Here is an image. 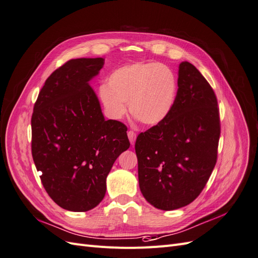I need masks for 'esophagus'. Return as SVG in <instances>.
Instances as JSON below:
<instances>
[{"label":"esophagus","instance_id":"esophagus-1","mask_svg":"<svg viewBox=\"0 0 258 258\" xmlns=\"http://www.w3.org/2000/svg\"><path fill=\"white\" fill-rule=\"evenodd\" d=\"M127 136H128V139L131 141L132 145L135 144V140H136V133L134 131H128L127 132Z\"/></svg>","mask_w":258,"mask_h":258}]
</instances>
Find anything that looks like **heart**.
<instances>
[{"mask_svg":"<svg viewBox=\"0 0 258 258\" xmlns=\"http://www.w3.org/2000/svg\"><path fill=\"white\" fill-rule=\"evenodd\" d=\"M177 79L157 62H136L119 68L99 89V97L108 117L120 120L126 112L145 125H156L170 113L176 102Z\"/></svg>","mask_w":258,"mask_h":258,"instance_id":"obj_1","label":"heart"}]
</instances>
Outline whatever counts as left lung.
Segmentation results:
<instances>
[{
  "instance_id": "left-lung-1",
  "label": "left lung",
  "mask_w": 258,
  "mask_h": 258,
  "mask_svg": "<svg viewBox=\"0 0 258 258\" xmlns=\"http://www.w3.org/2000/svg\"><path fill=\"white\" fill-rule=\"evenodd\" d=\"M220 134L213 89L193 64L180 63L168 117L136 139L139 187L147 202L169 211L195 201L217 163Z\"/></svg>"
}]
</instances>
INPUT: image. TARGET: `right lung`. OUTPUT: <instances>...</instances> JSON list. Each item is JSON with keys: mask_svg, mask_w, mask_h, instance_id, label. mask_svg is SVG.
Wrapping results in <instances>:
<instances>
[{"mask_svg": "<svg viewBox=\"0 0 258 258\" xmlns=\"http://www.w3.org/2000/svg\"><path fill=\"white\" fill-rule=\"evenodd\" d=\"M104 61L64 63L47 78L33 109V161L48 195L70 211H89L103 201L108 173L130 148L125 124L104 119L89 85Z\"/></svg>", "mask_w": 258, "mask_h": 258, "instance_id": "add662e5", "label": "right lung"}]
</instances>
